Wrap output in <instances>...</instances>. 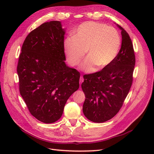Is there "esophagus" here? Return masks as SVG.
Returning <instances> with one entry per match:
<instances>
[{"instance_id": "obj_1", "label": "esophagus", "mask_w": 154, "mask_h": 154, "mask_svg": "<svg viewBox=\"0 0 154 154\" xmlns=\"http://www.w3.org/2000/svg\"><path fill=\"white\" fill-rule=\"evenodd\" d=\"M83 80H83V76H81V77H80V85L82 84V82H83Z\"/></svg>"}]
</instances>
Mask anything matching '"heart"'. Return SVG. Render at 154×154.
<instances>
[{
	"instance_id": "1",
	"label": "heart",
	"mask_w": 154,
	"mask_h": 154,
	"mask_svg": "<svg viewBox=\"0 0 154 154\" xmlns=\"http://www.w3.org/2000/svg\"><path fill=\"white\" fill-rule=\"evenodd\" d=\"M122 44L118 31L114 27L95 22H87L74 31V36L65 39L63 48L69 62L76 66L88 51V57L81 65L87 72L96 66L102 69L109 66L117 57Z\"/></svg>"
}]
</instances>
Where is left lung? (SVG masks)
I'll return each instance as SVG.
<instances>
[{
	"mask_svg": "<svg viewBox=\"0 0 154 154\" xmlns=\"http://www.w3.org/2000/svg\"><path fill=\"white\" fill-rule=\"evenodd\" d=\"M119 53L109 66L85 74L82 88L85 95L83 112L94 123H103L117 114L127 96L133 81L136 58L132 40L123 27Z\"/></svg>",
	"mask_w": 154,
	"mask_h": 154,
	"instance_id": "8db88e82",
	"label": "left lung"
}]
</instances>
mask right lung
<instances>
[{
  "instance_id": "obj_1",
  "label": "right lung",
  "mask_w": 154,
  "mask_h": 154,
  "mask_svg": "<svg viewBox=\"0 0 154 154\" xmlns=\"http://www.w3.org/2000/svg\"><path fill=\"white\" fill-rule=\"evenodd\" d=\"M64 35L60 21L44 23L27 36L18 58L20 95L31 115L44 123L61 118L79 88L80 72L65 63Z\"/></svg>"
}]
</instances>
